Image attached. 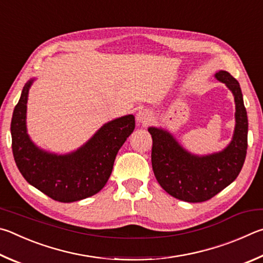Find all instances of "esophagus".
<instances>
[{"label": "esophagus", "instance_id": "obj_1", "mask_svg": "<svg viewBox=\"0 0 263 263\" xmlns=\"http://www.w3.org/2000/svg\"><path fill=\"white\" fill-rule=\"evenodd\" d=\"M136 120L140 124H148L153 120V113L149 109H141L136 114Z\"/></svg>", "mask_w": 263, "mask_h": 263}]
</instances>
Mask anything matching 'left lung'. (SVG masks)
Returning <instances> with one entry per match:
<instances>
[{"label": "left lung", "mask_w": 263, "mask_h": 263, "mask_svg": "<svg viewBox=\"0 0 263 263\" xmlns=\"http://www.w3.org/2000/svg\"><path fill=\"white\" fill-rule=\"evenodd\" d=\"M215 77L229 87L236 103V127L227 148L196 156L183 149L165 129H148L153 136L151 163L155 177L165 192L181 201L203 202L214 197L236 180L246 158L248 120L240 85L225 70L216 72Z\"/></svg>", "instance_id": "left-lung-1"}]
</instances>
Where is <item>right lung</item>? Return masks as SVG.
<instances>
[{"mask_svg":"<svg viewBox=\"0 0 263 263\" xmlns=\"http://www.w3.org/2000/svg\"><path fill=\"white\" fill-rule=\"evenodd\" d=\"M32 78L23 87L11 119L12 154L25 180L59 202L90 197L106 185L118 151L135 128L129 114L105 123L80 149L67 155L48 153L31 141L26 129V104Z\"/></svg>","mask_w":263,"mask_h":263,"instance_id":"1","label":"right lung"}]
</instances>
